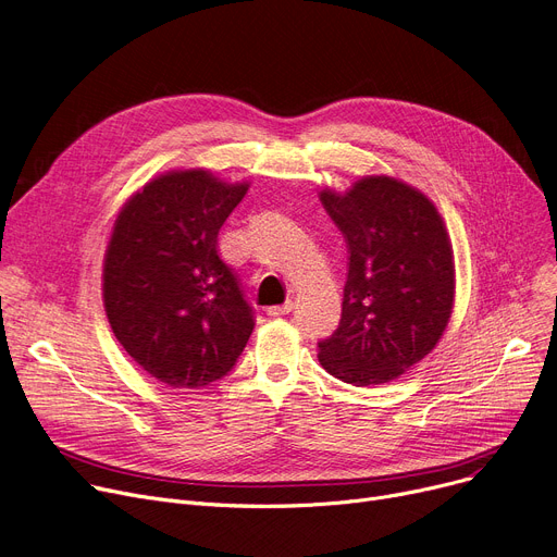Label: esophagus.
I'll return each instance as SVG.
<instances>
[{
    "instance_id": "34e87169",
    "label": "esophagus",
    "mask_w": 557,
    "mask_h": 557,
    "mask_svg": "<svg viewBox=\"0 0 557 557\" xmlns=\"http://www.w3.org/2000/svg\"><path fill=\"white\" fill-rule=\"evenodd\" d=\"M293 308H295V304H293V301H285L283 306H272V308H268V312H270L272 317H281V314L293 312Z\"/></svg>"
}]
</instances>
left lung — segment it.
I'll use <instances>...</instances> for the list:
<instances>
[{
	"label": "left lung",
	"mask_w": 557,
	"mask_h": 557,
	"mask_svg": "<svg viewBox=\"0 0 557 557\" xmlns=\"http://www.w3.org/2000/svg\"><path fill=\"white\" fill-rule=\"evenodd\" d=\"M320 201L349 251L342 317L322 367L356 387L399 379L426 358L454 308L456 264L433 201L389 176L360 178Z\"/></svg>",
	"instance_id": "1"
}]
</instances>
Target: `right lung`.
Wrapping results in <instances>:
<instances>
[{"instance_id":"add662e5","label":"right lung","mask_w":557,"mask_h":557,"mask_svg":"<svg viewBox=\"0 0 557 557\" xmlns=\"http://www.w3.org/2000/svg\"><path fill=\"white\" fill-rule=\"evenodd\" d=\"M247 183L170 172L131 197L103 260V306L124 351L168 387L201 389L245 351L253 310L218 253Z\"/></svg>"}]
</instances>
